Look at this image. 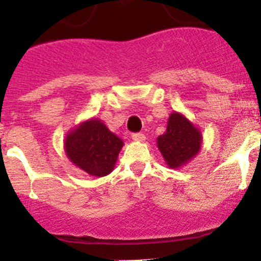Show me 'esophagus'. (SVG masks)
I'll list each match as a JSON object with an SVG mask.
<instances>
[{
    "instance_id": "obj_1",
    "label": "esophagus",
    "mask_w": 261,
    "mask_h": 261,
    "mask_svg": "<svg viewBox=\"0 0 261 261\" xmlns=\"http://www.w3.org/2000/svg\"><path fill=\"white\" fill-rule=\"evenodd\" d=\"M132 138H133V141L142 142L145 141V135H142V133H133Z\"/></svg>"
}]
</instances>
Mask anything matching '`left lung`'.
<instances>
[{"label": "left lung", "instance_id": "left-lung-1", "mask_svg": "<svg viewBox=\"0 0 261 261\" xmlns=\"http://www.w3.org/2000/svg\"><path fill=\"white\" fill-rule=\"evenodd\" d=\"M201 130L183 114L174 111L163 135L156 138V146L170 168H180L191 162L200 151Z\"/></svg>", "mask_w": 261, "mask_h": 261}]
</instances>
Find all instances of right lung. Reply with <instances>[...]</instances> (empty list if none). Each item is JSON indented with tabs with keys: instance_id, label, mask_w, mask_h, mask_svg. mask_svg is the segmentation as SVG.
<instances>
[{
	"instance_id": "obj_1",
	"label": "right lung",
	"mask_w": 261,
	"mask_h": 261,
	"mask_svg": "<svg viewBox=\"0 0 261 261\" xmlns=\"http://www.w3.org/2000/svg\"><path fill=\"white\" fill-rule=\"evenodd\" d=\"M124 142L102 120L89 119L66 133L64 149L68 159L91 176L111 174Z\"/></svg>"
}]
</instances>
